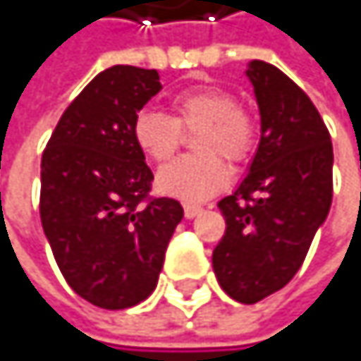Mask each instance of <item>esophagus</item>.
Instances as JSON below:
<instances>
[{"label": "esophagus", "instance_id": "esophagus-1", "mask_svg": "<svg viewBox=\"0 0 361 361\" xmlns=\"http://www.w3.org/2000/svg\"><path fill=\"white\" fill-rule=\"evenodd\" d=\"M203 212V207L201 205H192V203H186L184 205V216L186 219H195V216H199Z\"/></svg>", "mask_w": 361, "mask_h": 361}]
</instances>
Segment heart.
<instances>
[{
    "label": "heart",
    "mask_w": 361,
    "mask_h": 361,
    "mask_svg": "<svg viewBox=\"0 0 361 361\" xmlns=\"http://www.w3.org/2000/svg\"><path fill=\"white\" fill-rule=\"evenodd\" d=\"M201 130L195 138L199 156H182L158 173V188L186 203L219 195L229 182L223 162H247L257 142L251 112L238 106L235 94L221 86H197L175 94L173 116L145 108L134 116L132 136L142 154L156 162L169 160L182 145L184 132Z\"/></svg>",
    "instance_id": "heart-1"
}]
</instances>
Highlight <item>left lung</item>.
<instances>
[{"mask_svg":"<svg viewBox=\"0 0 361 361\" xmlns=\"http://www.w3.org/2000/svg\"><path fill=\"white\" fill-rule=\"evenodd\" d=\"M247 78L262 136L243 184L219 201L225 233L214 275L238 303H257L297 275L329 214L334 147L310 97L277 66L253 60Z\"/></svg>","mask_w":361,"mask_h":361,"instance_id":"left-lung-1","label":"left lung"}]
</instances>
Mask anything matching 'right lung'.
I'll use <instances>...</instances> for the list:
<instances>
[{"instance_id":"1","label":"right lung","mask_w":361,"mask_h":361,"mask_svg":"<svg viewBox=\"0 0 361 361\" xmlns=\"http://www.w3.org/2000/svg\"><path fill=\"white\" fill-rule=\"evenodd\" d=\"M162 88L156 68L116 64L60 116L40 162V223L66 283L88 303L126 310L158 286L179 201L151 199L154 173L132 136Z\"/></svg>"}]
</instances>
